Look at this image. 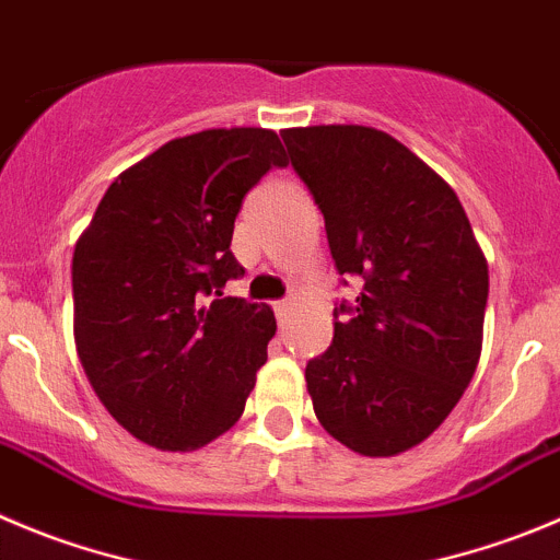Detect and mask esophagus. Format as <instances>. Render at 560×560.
<instances>
[{"label":"esophagus","instance_id":"esophagus-1","mask_svg":"<svg viewBox=\"0 0 560 560\" xmlns=\"http://www.w3.org/2000/svg\"><path fill=\"white\" fill-rule=\"evenodd\" d=\"M275 316H277V324H280V327H283V322H285V316H289V311H291V302L289 300H280V302H275Z\"/></svg>","mask_w":560,"mask_h":560}]
</instances>
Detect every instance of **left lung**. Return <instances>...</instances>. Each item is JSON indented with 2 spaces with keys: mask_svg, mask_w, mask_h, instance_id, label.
<instances>
[{
  "mask_svg": "<svg viewBox=\"0 0 560 560\" xmlns=\"http://www.w3.org/2000/svg\"><path fill=\"white\" fill-rule=\"evenodd\" d=\"M280 137L324 214L335 269L365 283L335 305L332 343L305 369L316 418L357 454H401L448 418L476 374L487 258L456 191L385 131Z\"/></svg>",
  "mask_w": 560,
  "mask_h": 560,
  "instance_id": "8db88e82",
  "label": "left lung"
}]
</instances>
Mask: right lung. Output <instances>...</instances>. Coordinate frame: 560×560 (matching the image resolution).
<instances>
[{
    "instance_id": "1",
    "label": "right lung",
    "mask_w": 560,
    "mask_h": 560,
    "mask_svg": "<svg viewBox=\"0 0 560 560\" xmlns=\"http://www.w3.org/2000/svg\"><path fill=\"white\" fill-rule=\"evenodd\" d=\"M285 153L269 129L178 137L117 175L73 249V335L112 418L195 451L244 412L275 335L269 305L225 296L242 200Z\"/></svg>"
}]
</instances>
